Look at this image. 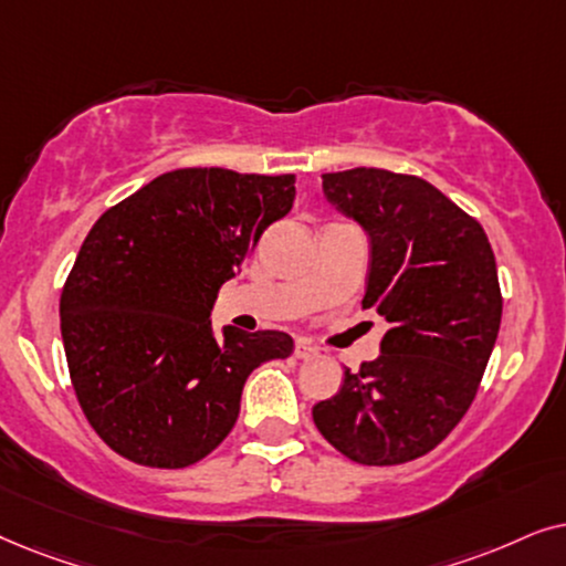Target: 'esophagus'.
Returning a JSON list of instances; mask_svg holds the SVG:
<instances>
[{"instance_id":"obj_1","label":"esophagus","mask_w":566,"mask_h":566,"mask_svg":"<svg viewBox=\"0 0 566 566\" xmlns=\"http://www.w3.org/2000/svg\"><path fill=\"white\" fill-rule=\"evenodd\" d=\"M295 357L297 359H313V357H318V349H315V346H311L307 342H297L295 344Z\"/></svg>"}]
</instances>
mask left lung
Listing matches in <instances>:
<instances>
[{
  "instance_id": "left-lung-1",
  "label": "left lung",
  "mask_w": 566,
  "mask_h": 566,
  "mask_svg": "<svg viewBox=\"0 0 566 566\" xmlns=\"http://www.w3.org/2000/svg\"><path fill=\"white\" fill-rule=\"evenodd\" d=\"M323 193L370 235L361 307L388 331L380 357L346 367L313 421L354 463H409L440 446L476 398L502 321L494 251L484 228L424 178L354 168L326 172Z\"/></svg>"
}]
</instances>
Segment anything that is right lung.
Returning <instances> with one entry per match:
<instances>
[{"label": "right lung", "instance_id": "add662e5", "mask_svg": "<svg viewBox=\"0 0 566 566\" xmlns=\"http://www.w3.org/2000/svg\"><path fill=\"white\" fill-rule=\"evenodd\" d=\"M295 201V176L180 168L126 196L87 232L59 315L90 427L126 461L186 469L220 446L255 367L292 354L284 331L212 334L214 300L263 230Z\"/></svg>", "mask_w": 566, "mask_h": 566}]
</instances>
